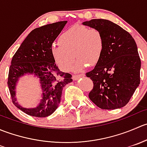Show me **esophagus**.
<instances>
[{"instance_id":"obj_1","label":"esophagus","mask_w":147,"mask_h":147,"mask_svg":"<svg viewBox=\"0 0 147 147\" xmlns=\"http://www.w3.org/2000/svg\"><path fill=\"white\" fill-rule=\"evenodd\" d=\"M83 76H84V74H82V75H73V76H72V78H73V80H77L79 79L80 78H81V77H83Z\"/></svg>"}]
</instances>
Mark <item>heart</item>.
<instances>
[{
  "label": "heart",
  "instance_id": "1",
  "mask_svg": "<svg viewBox=\"0 0 147 147\" xmlns=\"http://www.w3.org/2000/svg\"><path fill=\"white\" fill-rule=\"evenodd\" d=\"M58 43L52 47L51 54L59 67L65 72L72 69L75 56L78 58L75 69L79 71L87 65H97L103 53V36L96 28L73 26L59 37Z\"/></svg>",
  "mask_w": 147,
  "mask_h": 147
}]
</instances>
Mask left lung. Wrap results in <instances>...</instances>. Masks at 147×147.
Here are the masks:
<instances>
[{
    "mask_svg": "<svg viewBox=\"0 0 147 147\" xmlns=\"http://www.w3.org/2000/svg\"><path fill=\"white\" fill-rule=\"evenodd\" d=\"M82 24L99 30L104 39L101 59L86 73L94 84L89 98L102 109L123 107L140 84L141 60L135 40L110 20L92 19Z\"/></svg>",
    "mask_w": 147,
    "mask_h": 147,
    "instance_id": "obj_1",
    "label": "left lung"
}]
</instances>
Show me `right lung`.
<instances>
[{
	"mask_svg": "<svg viewBox=\"0 0 147 147\" xmlns=\"http://www.w3.org/2000/svg\"><path fill=\"white\" fill-rule=\"evenodd\" d=\"M67 21H60L31 31L13 55L8 85L15 106L30 116L46 117L57 109L63 87L72 82V75L59 69L51 54L52 45ZM33 74L39 79L42 100L35 108H25L17 101L15 87L20 76Z\"/></svg>",
	"mask_w": 147,
	"mask_h": 147,
	"instance_id": "right-lung-1",
	"label": "right lung"
}]
</instances>
